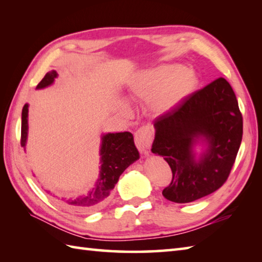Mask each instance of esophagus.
I'll return each mask as SVG.
<instances>
[{
  "instance_id": "esophagus-1",
  "label": "esophagus",
  "mask_w": 262,
  "mask_h": 262,
  "mask_svg": "<svg viewBox=\"0 0 262 262\" xmlns=\"http://www.w3.org/2000/svg\"><path fill=\"white\" fill-rule=\"evenodd\" d=\"M135 144L141 152H147V149L151 147L152 144V134L148 128L142 127L135 133Z\"/></svg>"
}]
</instances>
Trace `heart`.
Instances as JSON below:
<instances>
[{"label": "heart", "mask_w": 262, "mask_h": 262, "mask_svg": "<svg viewBox=\"0 0 262 262\" xmlns=\"http://www.w3.org/2000/svg\"><path fill=\"white\" fill-rule=\"evenodd\" d=\"M198 83L197 73L179 64H164L144 71L132 82L130 97L149 98V108L155 114H164L174 108L190 94ZM122 114H128V105L118 103Z\"/></svg>", "instance_id": "obj_1"}]
</instances>
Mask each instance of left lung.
Instances as JSON below:
<instances>
[{"label":"left lung","mask_w":262,"mask_h":262,"mask_svg":"<svg viewBox=\"0 0 262 262\" xmlns=\"http://www.w3.org/2000/svg\"><path fill=\"white\" fill-rule=\"evenodd\" d=\"M152 153L163 157L172 181L162 194L185 204L216 191L229 178L243 134L242 115L230 83L220 77L154 120ZM203 146L202 152L194 149Z\"/></svg>","instance_id":"8db88e82"}]
</instances>
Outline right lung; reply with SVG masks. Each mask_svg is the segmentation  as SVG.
Listing matches in <instances>:
<instances>
[{
	"label": "right lung",
	"instance_id": "obj_1",
	"mask_svg": "<svg viewBox=\"0 0 262 262\" xmlns=\"http://www.w3.org/2000/svg\"><path fill=\"white\" fill-rule=\"evenodd\" d=\"M58 76L56 71H51L39 82L37 90L52 85ZM29 104L26 103L22 108L21 115V146L26 151L28 138V109ZM100 171L96 185L85 194L75 197L56 196L49 190H45L52 194L60 204L69 208L80 211H91L98 209L104 200L113 191L115 185L128 166L140 159V153L134 143V137L129 132L108 133L102 134L101 145H100Z\"/></svg>",
	"mask_w": 262,
	"mask_h": 262
}]
</instances>
